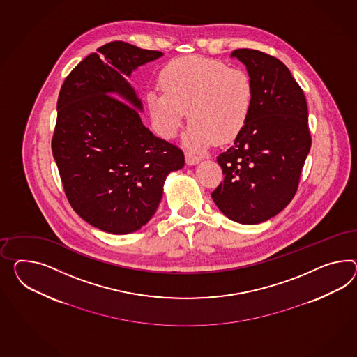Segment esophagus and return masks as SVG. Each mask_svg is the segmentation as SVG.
I'll use <instances>...</instances> for the list:
<instances>
[{
    "mask_svg": "<svg viewBox=\"0 0 357 357\" xmlns=\"http://www.w3.org/2000/svg\"><path fill=\"white\" fill-rule=\"evenodd\" d=\"M185 159H186V163L189 165H198L201 162V156L194 155L192 153H186Z\"/></svg>",
    "mask_w": 357,
    "mask_h": 357,
    "instance_id": "obj_1",
    "label": "esophagus"
}]
</instances>
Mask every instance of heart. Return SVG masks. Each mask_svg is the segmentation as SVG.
<instances>
[{"instance_id":"obj_1","label":"heart","mask_w":357,"mask_h":357,"mask_svg":"<svg viewBox=\"0 0 357 357\" xmlns=\"http://www.w3.org/2000/svg\"><path fill=\"white\" fill-rule=\"evenodd\" d=\"M162 92L147 93V109L158 133L174 138L188 111L186 142L206 147L227 144L246 127L254 85L246 71L204 56L171 61L159 76Z\"/></svg>"}]
</instances>
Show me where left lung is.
<instances>
[{"label":"left lung","instance_id":"1","mask_svg":"<svg viewBox=\"0 0 357 357\" xmlns=\"http://www.w3.org/2000/svg\"><path fill=\"white\" fill-rule=\"evenodd\" d=\"M231 56L246 66L254 103L234 145L218 156L224 180L211 195L229 219L259 224L284 210L298 190L312 144L308 109L280 59L254 49H237Z\"/></svg>","mask_w":357,"mask_h":357}]
</instances>
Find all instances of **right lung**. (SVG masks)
<instances>
[{
  "instance_id": "1",
  "label": "right lung",
  "mask_w": 357,
  "mask_h": 357,
  "mask_svg": "<svg viewBox=\"0 0 357 357\" xmlns=\"http://www.w3.org/2000/svg\"><path fill=\"white\" fill-rule=\"evenodd\" d=\"M162 55L112 41L84 58L59 92L52 151L66 197L82 219L107 233L142 228L159 206L165 177L185 163L180 147L142 124V105L126 80Z\"/></svg>"
}]
</instances>
